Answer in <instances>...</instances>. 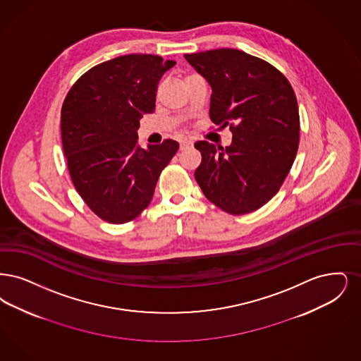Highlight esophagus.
Instances as JSON below:
<instances>
[{
  "mask_svg": "<svg viewBox=\"0 0 361 361\" xmlns=\"http://www.w3.org/2000/svg\"><path fill=\"white\" fill-rule=\"evenodd\" d=\"M192 145V141L188 140V139H183V140L180 141V151H183V149H188Z\"/></svg>",
  "mask_w": 361,
  "mask_h": 361,
  "instance_id": "obj_1",
  "label": "esophagus"
}]
</instances>
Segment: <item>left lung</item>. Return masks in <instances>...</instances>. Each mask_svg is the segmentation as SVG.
I'll use <instances>...</instances> for the list:
<instances>
[{"label":"left lung","mask_w":361,"mask_h":361,"mask_svg":"<svg viewBox=\"0 0 361 361\" xmlns=\"http://www.w3.org/2000/svg\"><path fill=\"white\" fill-rule=\"evenodd\" d=\"M209 85L210 120L229 126L225 149L197 141L202 161L195 180L221 210L241 216L282 188L297 157L299 110L290 82L272 64L233 48L185 55Z\"/></svg>","instance_id":"8db88e82"}]
</instances>
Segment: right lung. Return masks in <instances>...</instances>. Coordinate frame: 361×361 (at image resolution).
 Masks as SVG:
<instances>
[{
  "label": "right lung",
  "instance_id": "obj_1",
  "mask_svg": "<svg viewBox=\"0 0 361 361\" xmlns=\"http://www.w3.org/2000/svg\"><path fill=\"white\" fill-rule=\"evenodd\" d=\"M173 61L130 54L86 71L61 111L63 152L73 185L101 220L126 224L149 204L157 179L179 144L141 148L142 114L155 111L157 83Z\"/></svg>",
  "mask_w": 361,
  "mask_h": 361
}]
</instances>
